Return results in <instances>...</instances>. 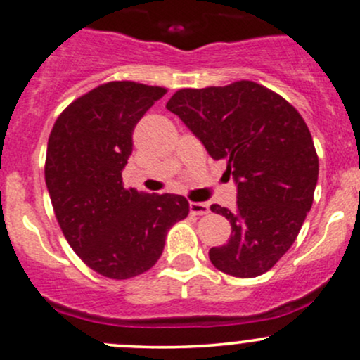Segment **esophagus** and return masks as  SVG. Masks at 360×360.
<instances>
[{
  "instance_id": "obj_1",
  "label": "esophagus",
  "mask_w": 360,
  "mask_h": 360,
  "mask_svg": "<svg viewBox=\"0 0 360 360\" xmlns=\"http://www.w3.org/2000/svg\"><path fill=\"white\" fill-rule=\"evenodd\" d=\"M190 212L193 215H207L210 212L209 203L202 202H191L190 203Z\"/></svg>"
}]
</instances>
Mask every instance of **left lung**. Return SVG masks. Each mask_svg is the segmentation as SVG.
<instances>
[{"instance_id": "1", "label": "left lung", "mask_w": 360, "mask_h": 360, "mask_svg": "<svg viewBox=\"0 0 360 360\" xmlns=\"http://www.w3.org/2000/svg\"><path fill=\"white\" fill-rule=\"evenodd\" d=\"M238 190L236 209L212 205L231 222L229 241L210 262L236 278L264 274L288 252L312 207L319 160L302 115L252 81L179 89L167 101Z\"/></svg>"}]
</instances>
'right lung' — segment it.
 <instances>
[{
  "label": "right lung",
  "instance_id": "obj_1",
  "mask_svg": "<svg viewBox=\"0 0 360 360\" xmlns=\"http://www.w3.org/2000/svg\"><path fill=\"white\" fill-rule=\"evenodd\" d=\"M165 88L115 81L72 101L48 139L44 179L63 236L86 266L127 279L155 266L170 226L190 214L181 195L126 190L132 131Z\"/></svg>",
  "mask_w": 360,
  "mask_h": 360
}]
</instances>
